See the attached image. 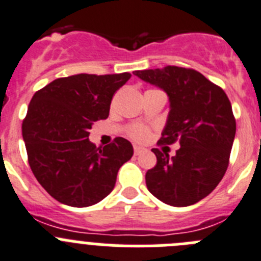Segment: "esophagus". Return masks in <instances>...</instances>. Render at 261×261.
<instances>
[{"label": "esophagus", "mask_w": 261, "mask_h": 261, "mask_svg": "<svg viewBox=\"0 0 261 261\" xmlns=\"http://www.w3.org/2000/svg\"><path fill=\"white\" fill-rule=\"evenodd\" d=\"M144 148L143 147H139V145H134V153H135V155H139L142 154L143 152H144Z\"/></svg>", "instance_id": "esophagus-1"}]
</instances>
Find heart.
I'll use <instances>...</instances> for the list:
<instances>
[{
  "label": "heart",
  "mask_w": 261,
  "mask_h": 261,
  "mask_svg": "<svg viewBox=\"0 0 261 261\" xmlns=\"http://www.w3.org/2000/svg\"><path fill=\"white\" fill-rule=\"evenodd\" d=\"M128 135L136 142H145L149 138V130L142 125H133L128 128Z\"/></svg>",
  "instance_id": "1"
}]
</instances>
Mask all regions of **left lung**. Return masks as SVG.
<instances>
[{
    "mask_svg": "<svg viewBox=\"0 0 261 261\" xmlns=\"http://www.w3.org/2000/svg\"><path fill=\"white\" fill-rule=\"evenodd\" d=\"M134 74L169 96V117L158 144H180L171 158L152 149L157 164L145 174L148 191L175 207L197 203L216 188L229 165L236 135L229 99L221 87L189 68L167 65Z\"/></svg>",
    "mask_w": 261,
    "mask_h": 261,
    "instance_id": "left-lung-1",
    "label": "left lung"
}]
</instances>
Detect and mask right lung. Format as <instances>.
I'll return each instance as SVG.
<instances>
[{"mask_svg":"<svg viewBox=\"0 0 261 261\" xmlns=\"http://www.w3.org/2000/svg\"><path fill=\"white\" fill-rule=\"evenodd\" d=\"M130 77L81 73L55 80L32 97L21 126L29 166L60 203L87 207L100 202L133 157V145L123 138L106 147L89 140L92 123L109 116L114 92Z\"/></svg>","mask_w":261,"mask_h":261,"instance_id":"1","label":"right lung"}]
</instances>
